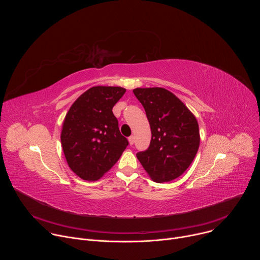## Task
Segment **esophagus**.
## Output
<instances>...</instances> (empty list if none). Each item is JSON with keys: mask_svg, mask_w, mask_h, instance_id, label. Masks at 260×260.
<instances>
[{"mask_svg": "<svg viewBox=\"0 0 260 260\" xmlns=\"http://www.w3.org/2000/svg\"><path fill=\"white\" fill-rule=\"evenodd\" d=\"M128 142H129V145H133L134 142H135V137H134V136L128 137Z\"/></svg>", "mask_w": 260, "mask_h": 260, "instance_id": "1", "label": "esophagus"}]
</instances>
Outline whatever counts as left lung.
Masks as SVG:
<instances>
[{
    "instance_id": "obj_1",
    "label": "left lung",
    "mask_w": 260,
    "mask_h": 260,
    "mask_svg": "<svg viewBox=\"0 0 260 260\" xmlns=\"http://www.w3.org/2000/svg\"><path fill=\"white\" fill-rule=\"evenodd\" d=\"M151 127L148 149L137 153L145 171L157 183L172 181L190 166L200 146L199 123L175 94L161 88H136Z\"/></svg>"
}]
</instances>
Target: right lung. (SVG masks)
<instances>
[{
  "instance_id": "obj_1",
  "label": "right lung",
  "mask_w": 260,
  "mask_h": 260,
  "mask_svg": "<svg viewBox=\"0 0 260 260\" xmlns=\"http://www.w3.org/2000/svg\"><path fill=\"white\" fill-rule=\"evenodd\" d=\"M125 89L94 86L82 93L66 115L60 141L71 170L83 180L100 179L128 145L112 109Z\"/></svg>"
}]
</instances>
